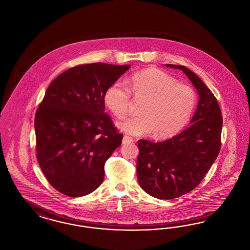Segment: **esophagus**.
Segmentation results:
<instances>
[{
    "instance_id": "1",
    "label": "esophagus",
    "mask_w": 250,
    "mask_h": 250,
    "mask_svg": "<svg viewBox=\"0 0 250 250\" xmlns=\"http://www.w3.org/2000/svg\"><path fill=\"white\" fill-rule=\"evenodd\" d=\"M131 142H133V138H130L128 136H124V138H123V140H122V143L123 144H127V143H131Z\"/></svg>"
}]
</instances>
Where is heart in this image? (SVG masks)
I'll return each instance as SVG.
<instances>
[{
  "instance_id": "heart-1",
  "label": "heart",
  "mask_w": 250,
  "mask_h": 250,
  "mask_svg": "<svg viewBox=\"0 0 250 250\" xmlns=\"http://www.w3.org/2000/svg\"><path fill=\"white\" fill-rule=\"evenodd\" d=\"M127 86L115 82L104 96L110 111L118 118L127 114L131 93L141 104L140 116L118 123V127L130 135L153 133V138H171L187 125L195 109V90L174 78L156 68H146L133 74Z\"/></svg>"
}]
</instances>
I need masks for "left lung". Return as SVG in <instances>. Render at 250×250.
I'll list each match as a JSON object with an SVG mask.
<instances>
[{"label": "left lung", "instance_id": "obj_1", "mask_svg": "<svg viewBox=\"0 0 250 250\" xmlns=\"http://www.w3.org/2000/svg\"><path fill=\"white\" fill-rule=\"evenodd\" d=\"M165 65L182 70L199 96L187 129L163 142L138 140V184L151 197L168 200L192 191L205 177L220 152L223 116L215 96L195 73Z\"/></svg>", "mask_w": 250, "mask_h": 250}]
</instances>
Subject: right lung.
Instances as JSON below:
<instances>
[{
    "instance_id": "obj_1",
    "label": "right lung",
    "mask_w": 250,
    "mask_h": 250,
    "mask_svg": "<svg viewBox=\"0 0 250 250\" xmlns=\"http://www.w3.org/2000/svg\"><path fill=\"white\" fill-rule=\"evenodd\" d=\"M130 65L80 64L55 78L35 115L37 160L48 182L78 198L104 182V164L123 135L105 112L107 89Z\"/></svg>"
}]
</instances>
